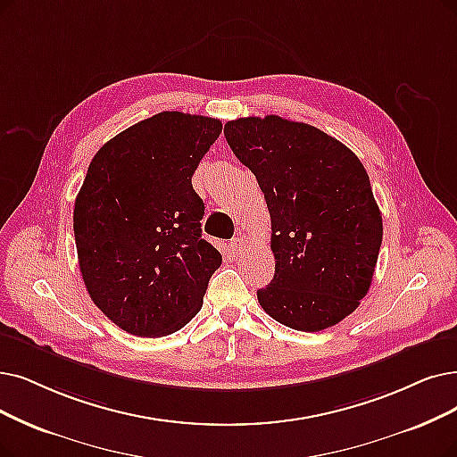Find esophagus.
Returning <instances> with one entry per match:
<instances>
[{"mask_svg": "<svg viewBox=\"0 0 457 457\" xmlns=\"http://www.w3.org/2000/svg\"><path fill=\"white\" fill-rule=\"evenodd\" d=\"M244 247H245L244 236H236V238L230 240V253L232 254H240L244 251Z\"/></svg>", "mask_w": 457, "mask_h": 457, "instance_id": "1", "label": "esophagus"}]
</instances>
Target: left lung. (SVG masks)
<instances>
[{
    "label": "left lung",
    "mask_w": 457,
    "mask_h": 457,
    "mask_svg": "<svg viewBox=\"0 0 457 457\" xmlns=\"http://www.w3.org/2000/svg\"><path fill=\"white\" fill-rule=\"evenodd\" d=\"M225 138L264 193L276 273L257 290L278 322L320 332L368 295L382 244L370 176L337 138L279 116L240 118Z\"/></svg>",
    "instance_id": "left-lung-1"
}]
</instances>
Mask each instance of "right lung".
<instances>
[{
    "label": "right lung",
    "mask_w": 457,
    "mask_h": 457,
    "mask_svg": "<svg viewBox=\"0 0 457 457\" xmlns=\"http://www.w3.org/2000/svg\"><path fill=\"white\" fill-rule=\"evenodd\" d=\"M215 118L159 112L91 159L72 228L89 298L121 330L161 337L203 307L221 253L203 238L191 178L221 135Z\"/></svg>",
    "instance_id": "1"
}]
</instances>
